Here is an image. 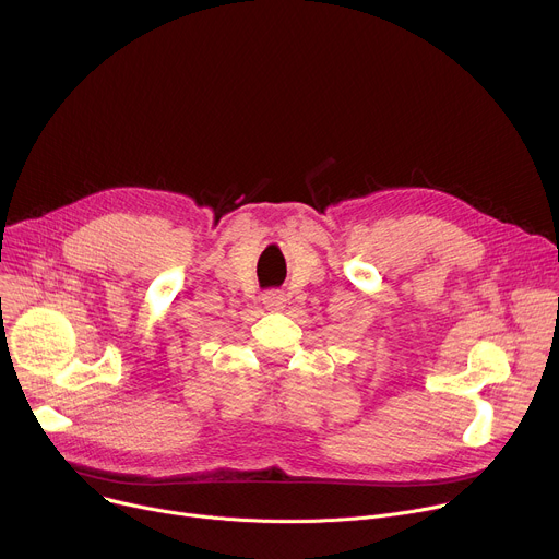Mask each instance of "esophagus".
Segmentation results:
<instances>
[{"label":"esophagus","mask_w":559,"mask_h":559,"mask_svg":"<svg viewBox=\"0 0 559 559\" xmlns=\"http://www.w3.org/2000/svg\"><path fill=\"white\" fill-rule=\"evenodd\" d=\"M261 300H263V305H265L267 309L278 311V309H283V307H285L287 296H285V292H283V289H267V292H263V294H261Z\"/></svg>","instance_id":"34e87169"}]
</instances>
